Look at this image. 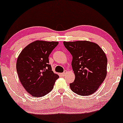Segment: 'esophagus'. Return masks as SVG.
Masks as SVG:
<instances>
[{
  "label": "esophagus",
  "mask_w": 123,
  "mask_h": 123,
  "mask_svg": "<svg viewBox=\"0 0 123 123\" xmlns=\"http://www.w3.org/2000/svg\"><path fill=\"white\" fill-rule=\"evenodd\" d=\"M68 73V71H67V70H65V71H64V72H63V73H62V76H64L66 75V74H67V73Z\"/></svg>",
  "instance_id": "34e87169"
}]
</instances>
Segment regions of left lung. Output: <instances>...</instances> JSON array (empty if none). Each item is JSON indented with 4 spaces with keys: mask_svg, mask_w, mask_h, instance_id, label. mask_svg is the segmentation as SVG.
<instances>
[{
    "mask_svg": "<svg viewBox=\"0 0 123 123\" xmlns=\"http://www.w3.org/2000/svg\"><path fill=\"white\" fill-rule=\"evenodd\" d=\"M73 57L72 66L75 79L70 89L76 94L87 96L95 92L107 73L105 53L96 43L88 41L63 42Z\"/></svg>",
    "mask_w": 123,
    "mask_h": 123,
    "instance_id": "left-lung-1",
    "label": "left lung"
}]
</instances>
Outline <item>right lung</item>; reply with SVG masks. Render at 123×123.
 Returning a JSON list of instances; mask_svg holds the SVG:
<instances>
[{"label":"right lung","mask_w":123,"mask_h":123,"mask_svg":"<svg viewBox=\"0 0 123 123\" xmlns=\"http://www.w3.org/2000/svg\"><path fill=\"white\" fill-rule=\"evenodd\" d=\"M58 44L57 41L37 40L25 47L18 57L16 70L19 79L32 97L47 94L59 78L49 64V55Z\"/></svg>","instance_id":"right-lung-1"}]
</instances>
